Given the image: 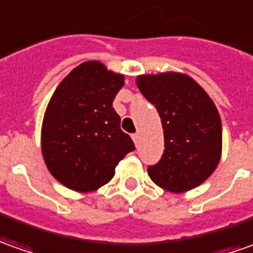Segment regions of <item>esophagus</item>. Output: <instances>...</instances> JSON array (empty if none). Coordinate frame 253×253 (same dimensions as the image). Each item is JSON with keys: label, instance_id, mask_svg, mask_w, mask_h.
I'll use <instances>...</instances> for the list:
<instances>
[{"label": "esophagus", "instance_id": "1", "mask_svg": "<svg viewBox=\"0 0 253 253\" xmlns=\"http://www.w3.org/2000/svg\"><path fill=\"white\" fill-rule=\"evenodd\" d=\"M132 139H133L135 144H136V146H139V135H137V133H133V135H132Z\"/></svg>", "mask_w": 253, "mask_h": 253}]
</instances>
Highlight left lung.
Segmentation results:
<instances>
[{
    "mask_svg": "<svg viewBox=\"0 0 253 253\" xmlns=\"http://www.w3.org/2000/svg\"><path fill=\"white\" fill-rule=\"evenodd\" d=\"M137 88L160 114L164 154L150 165L149 176L157 186L184 193L205 182L222 156V121L208 93L182 73L144 74Z\"/></svg>",
    "mask_w": 253,
    "mask_h": 253,
    "instance_id": "obj_1",
    "label": "left lung"
}]
</instances>
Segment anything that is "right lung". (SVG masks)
<instances>
[{
  "label": "right lung",
  "instance_id": "1",
  "mask_svg": "<svg viewBox=\"0 0 253 253\" xmlns=\"http://www.w3.org/2000/svg\"><path fill=\"white\" fill-rule=\"evenodd\" d=\"M123 86V74L89 60L71 70L53 92L43 116L41 149L52 176L66 187L80 193L97 190L135 150L113 109Z\"/></svg>",
  "mask_w": 253,
  "mask_h": 253
}]
</instances>
